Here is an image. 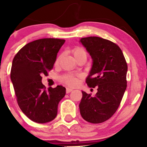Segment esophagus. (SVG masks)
Masks as SVG:
<instances>
[{
	"mask_svg": "<svg viewBox=\"0 0 147 147\" xmlns=\"http://www.w3.org/2000/svg\"><path fill=\"white\" fill-rule=\"evenodd\" d=\"M72 88H66V93L67 94L69 93V92H72Z\"/></svg>",
	"mask_w": 147,
	"mask_h": 147,
	"instance_id": "obj_1",
	"label": "esophagus"
}]
</instances>
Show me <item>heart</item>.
I'll list each match as a JSON object with an SVG mask.
<instances>
[{
    "label": "heart",
    "mask_w": 147,
    "mask_h": 147,
    "mask_svg": "<svg viewBox=\"0 0 147 147\" xmlns=\"http://www.w3.org/2000/svg\"><path fill=\"white\" fill-rule=\"evenodd\" d=\"M72 54H73L74 57H75V58L76 59L77 57H78L82 55H84V54H86V52L85 50H84L83 48H82V47H75V48L72 50ZM60 57L61 56L57 57L56 61H55V63H57L59 61ZM61 81L63 83L68 84L69 86H75L76 84H77V78L73 77V76L69 75H64L61 78Z\"/></svg>",
    "instance_id": "obj_1"
}]
</instances>
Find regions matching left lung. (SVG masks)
Masks as SVG:
<instances>
[{"label": "left lung", "mask_w": 147, "mask_h": 147, "mask_svg": "<svg viewBox=\"0 0 147 147\" xmlns=\"http://www.w3.org/2000/svg\"><path fill=\"white\" fill-rule=\"evenodd\" d=\"M93 63L86 83L97 87L95 97L82 91L79 104L82 117L92 124L102 123L117 110L127 86V63L123 52L113 42L97 36L82 38Z\"/></svg>", "instance_id": "8db88e82"}]
</instances>
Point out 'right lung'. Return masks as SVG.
Listing matches in <instances>:
<instances>
[{
	"mask_svg": "<svg viewBox=\"0 0 147 147\" xmlns=\"http://www.w3.org/2000/svg\"><path fill=\"white\" fill-rule=\"evenodd\" d=\"M64 39L41 38L22 48L14 57L10 77L21 110L36 123H46L56 117L58 104L65 95L62 86L46 88L42 76L53 68Z\"/></svg>",
	"mask_w": 147,
	"mask_h": 147,
	"instance_id": "right-lung-1",
	"label": "right lung"
}]
</instances>
